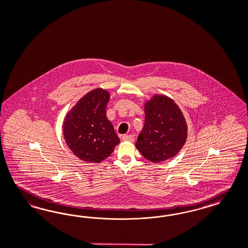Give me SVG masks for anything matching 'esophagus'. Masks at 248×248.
Instances as JSON below:
<instances>
[{"label": "esophagus", "mask_w": 248, "mask_h": 248, "mask_svg": "<svg viewBox=\"0 0 248 248\" xmlns=\"http://www.w3.org/2000/svg\"><path fill=\"white\" fill-rule=\"evenodd\" d=\"M123 141H129V142H133L135 140V137L132 135H124L122 137Z\"/></svg>", "instance_id": "obj_1"}]
</instances>
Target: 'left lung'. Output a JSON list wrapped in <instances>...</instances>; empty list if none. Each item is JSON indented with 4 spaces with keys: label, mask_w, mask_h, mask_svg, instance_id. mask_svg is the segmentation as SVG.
Masks as SVG:
<instances>
[{
    "label": "left lung",
    "mask_w": 248,
    "mask_h": 248,
    "mask_svg": "<svg viewBox=\"0 0 248 248\" xmlns=\"http://www.w3.org/2000/svg\"><path fill=\"white\" fill-rule=\"evenodd\" d=\"M145 125L137 137L138 151L151 162L175 156L185 145L188 128L180 107L165 95H154L145 104Z\"/></svg>",
    "instance_id": "1"
}]
</instances>
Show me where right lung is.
<instances>
[{
    "mask_svg": "<svg viewBox=\"0 0 248 248\" xmlns=\"http://www.w3.org/2000/svg\"><path fill=\"white\" fill-rule=\"evenodd\" d=\"M109 100L107 91L95 89L84 95L65 117V141L73 154L85 162H102L120 143L106 117Z\"/></svg>",
    "mask_w": 248,
    "mask_h": 248,
    "instance_id": "right-lung-1",
    "label": "right lung"
}]
</instances>
